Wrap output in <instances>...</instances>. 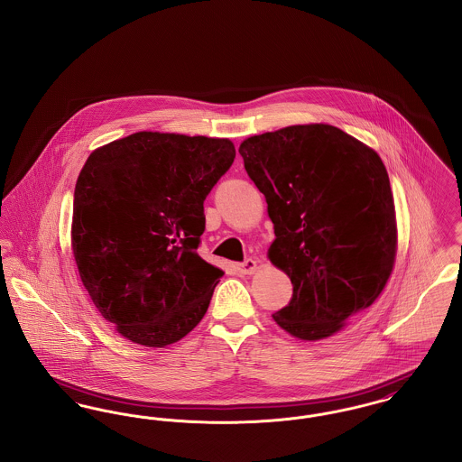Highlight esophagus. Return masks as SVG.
Wrapping results in <instances>:
<instances>
[{"instance_id": "esophagus-1", "label": "esophagus", "mask_w": 462, "mask_h": 462, "mask_svg": "<svg viewBox=\"0 0 462 462\" xmlns=\"http://www.w3.org/2000/svg\"><path fill=\"white\" fill-rule=\"evenodd\" d=\"M258 268V262L256 260H245L244 263L237 264V272L242 275H251L254 273Z\"/></svg>"}]
</instances>
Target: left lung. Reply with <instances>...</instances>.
I'll return each mask as SVG.
<instances>
[{"mask_svg": "<svg viewBox=\"0 0 462 462\" xmlns=\"http://www.w3.org/2000/svg\"><path fill=\"white\" fill-rule=\"evenodd\" d=\"M239 152L273 223L268 260L292 284L272 317L298 339H326L371 307L393 272L388 171L369 145L322 123L249 136Z\"/></svg>", "mask_w": 462, "mask_h": 462, "instance_id": "left-lung-1", "label": "left lung"}]
</instances>
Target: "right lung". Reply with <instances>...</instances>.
<instances>
[{
  "label": "right lung",
  "mask_w": 462,
  "mask_h": 462,
  "mask_svg": "<svg viewBox=\"0 0 462 462\" xmlns=\"http://www.w3.org/2000/svg\"><path fill=\"white\" fill-rule=\"evenodd\" d=\"M234 157L228 138L138 132L87 159L70 247L93 305L132 343L164 348L206 315L223 270L196 251L204 199Z\"/></svg>",
  "instance_id": "obj_1"
}]
</instances>
